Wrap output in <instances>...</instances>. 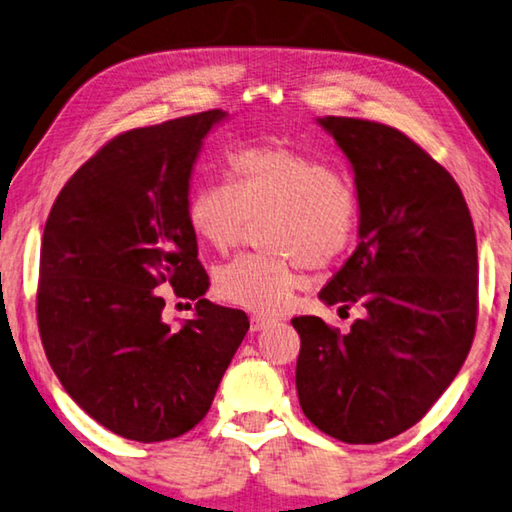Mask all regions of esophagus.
<instances>
[{"instance_id":"esophagus-1","label":"esophagus","mask_w":512,"mask_h":512,"mask_svg":"<svg viewBox=\"0 0 512 512\" xmlns=\"http://www.w3.org/2000/svg\"><path fill=\"white\" fill-rule=\"evenodd\" d=\"M276 320H272V317H265V315H254L251 317V329L254 331H263L267 329V326H272Z\"/></svg>"}]
</instances>
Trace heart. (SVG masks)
Returning <instances> with one entry per match:
<instances>
[{
	"instance_id": "1",
	"label": "heart",
	"mask_w": 512,
	"mask_h": 512,
	"mask_svg": "<svg viewBox=\"0 0 512 512\" xmlns=\"http://www.w3.org/2000/svg\"><path fill=\"white\" fill-rule=\"evenodd\" d=\"M258 245L215 274V292L254 313H279L299 286L301 270H326L354 245L358 190L345 172L279 140L247 142L224 158V186L190 192L186 220L201 245L220 254L238 245L247 220Z\"/></svg>"
}]
</instances>
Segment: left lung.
<instances>
[{
    "label": "left lung",
    "mask_w": 512,
    "mask_h": 512,
    "mask_svg": "<svg viewBox=\"0 0 512 512\" xmlns=\"http://www.w3.org/2000/svg\"><path fill=\"white\" fill-rule=\"evenodd\" d=\"M354 165L360 242L320 292L324 304L365 308L342 335L295 317L297 395L322 433L376 445L417 424L449 388L479 317L472 215L454 177L388 124L320 120Z\"/></svg>",
    "instance_id": "obj_1"
}]
</instances>
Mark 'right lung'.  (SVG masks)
I'll return each mask as SVG.
<instances>
[{"mask_svg": "<svg viewBox=\"0 0 512 512\" xmlns=\"http://www.w3.org/2000/svg\"><path fill=\"white\" fill-rule=\"evenodd\" d=\"M220 108L124 131L97 149L49 211L36 295L45 354L67 395L108 431L161 442L204 420L249 329L204 299L186 220L190 172ZM158 287L197 300L170 330Z\"/></svg>", "mask_w": 512, "mask_h": 512, "instance_id": "obj_1", "label": "right lung"}]
</instances>
